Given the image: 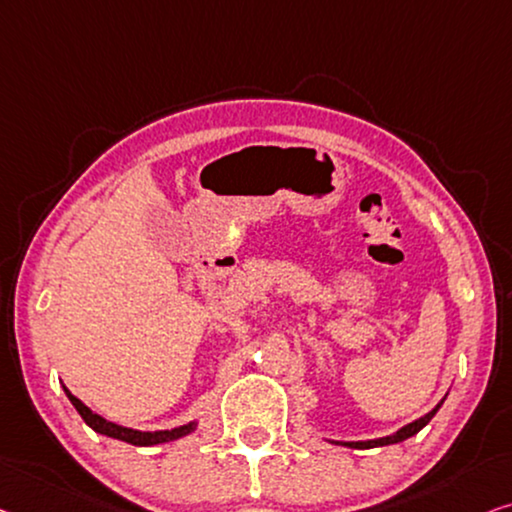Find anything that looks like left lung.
<instances>
[{
  "mask_svg": "<svg viewBox=\"0 0 512 512\" xmlns=\"http://www.w3.org/2000/svg\"><path fill=\"white\" fill-rule=\"evenodd\" d=\"M444 402V400H441ZM441 402L437 404V407H434L430 414H425L423 418H418V421H414V423H409V425H404L402 430H398L395 434H391V437H381V439H372V441H347V444H342V446H349V448H375V446H388V444H400V441H404V439H409V437H414L416 432H421L423 427L432 421V416L437 414L439 411V407H441Z\"/></svg>",
  "mask_w": 512,
  "mask_h": 512,
  "instance_id": "obj_1",
  "label": "left lung"
}]
</instances>
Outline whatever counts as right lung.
Instances as JSON below:
<instances>
[{"label":"right lung","mask_w":512,"mask_h":512,"mask_svg":"<svg viewBox=\"0 0 512 512\" xmlns=\"http://www.w3.org/2000/svg\"><path fill=\"white\" fill-rule=\"evenodd\" d=\"M64 391L68 395V400L73 402V407L78 409V414L85 418V423L91 427V430H96L98 434H105V437H112V439H119V441H126V444H133V446H156V444H165V441H174V439H181L186 437L195 430V423H188V425H181V427H174V430H163V432H140V430H131V427H121L117 423H110L105 421L103 416H98L91 411L89 407H85L75 395H71V391L64 386Z\"/></svg>","instance_id":"right-lung-1"}]
</instances>
